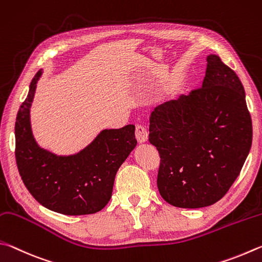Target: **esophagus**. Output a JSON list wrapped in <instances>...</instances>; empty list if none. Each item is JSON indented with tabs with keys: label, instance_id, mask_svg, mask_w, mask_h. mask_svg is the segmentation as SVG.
<instances>
[{
	"label": "esophagus",
	"instance_id": "34e87169",
	"mask_svg": "<svg viewBox=\"0 0 262 262\" xmlns=\"http://www.w3.org/2000/svg\"><path fill=\"white\" fill-rule=\"evenodd\" d=\"M136 137L139 143H145L148 140V131L144 125H137L136 126Z\"/></svg>",
	"mask_w": 262,
	"mask_h": 262
}]
</instances>
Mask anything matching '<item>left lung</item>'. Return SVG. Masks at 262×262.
Listing matches in <instances>:
<instances>
[{
    "label": "left lung",
    "mask_w": 262,
    "mask_h": 262,
    "mask_svg": "<svg viewBox=\"0 0 262 262\" xmlns=\"http://www.w3.org/2000/svg\"><path fill=\"white\" fill-rule=\"evenodd\" d=\"M148 140L161 158L158 187L168 204L201 208L219 201L252 145L245 91L235 71L208 55L203 86L150 114Z\"/></svg>",
    "instance_id": "obj_1"
}]
</instances>
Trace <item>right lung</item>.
<instances>
[{"mask_svg":"<svg viewBox=\"0 0 262 262\" xmlns=\"http://www.w3.org/2000/svg\"><path fill=\"white\" fill-rule=\"evenodd\" d=\"M36 72L27 98L18 110L16 162L26 189L43 207L66 215L93 214L112 198L115 176L137 146L135 125L104 128L78 153L57 155L40 147L31 125Z\"/></svg>","mask_w":262,"mask_h":262,"instance_id":"obj_1","label":"right lung"}]
</instances>
